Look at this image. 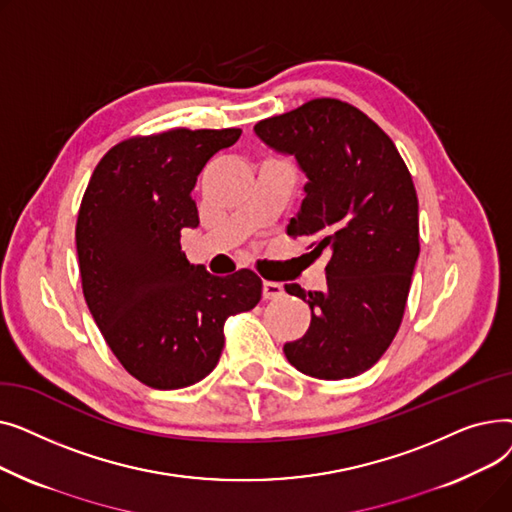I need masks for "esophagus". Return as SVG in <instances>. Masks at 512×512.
<instances>
[{"label": "esophagus", "mask_w": 512, "mask_h": 512, "mask_svg": "<svg viewBox=\"0 0 512 512\" xmlns=\"http://www.w3.org/2000/svg\"><path fill=\"white\" fill-rule=\"evenodd\" d=\"M284 294V286L280 282H263V299H278Z\"/></svg>", "instance_id": "esophagus-1"}]
</instances>
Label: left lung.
<instances>
[{
    "instance_id": "obj_1",
    "label": "left lung",
    "mask_w": 512,
    "mask_h": 512,
    "mask_svg": "<svg viewBox=\"0 0 512 512\" xmlns=\"http://www.w3.org/2000/svg\"><path fill=\"white\" fill-rule=\"evenodd\" d=\"M255 132L297 157L309 180L288 236H311L315 257L332 253L324 292L284 286L311 307L309 330L284 355L311 378H355L380 361L405 315L419 257L411 172L388 134L340 99H311Z\"/></svg>"
}]
</instances>
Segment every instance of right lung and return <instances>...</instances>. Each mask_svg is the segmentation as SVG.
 Here are the masks:
<instances>
[{
  "instance_id": "1",
  "label": "right lung",
  "mask_w": 512,
  "mask_h": 512,
  "mask_svg": "<svg viewBox=\"0 0 512 512\" xmlns=\"http://www.w3.org/2000/svg\"><path fill=\"white\" fill-rule=\"evenodd\" d=\"M240 132L172 128L126 139L101 157L80 203L85 301L116 359L149 388L201 382L220 361L226 319L261 299L255 272L211 276L180 249V232L199 226L197 176Z\"/></svg>"
}]
</instances>
